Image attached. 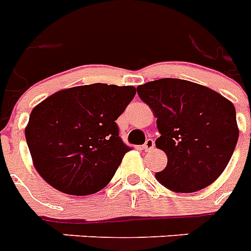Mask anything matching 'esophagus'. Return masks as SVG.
I'll return each mask as SVG.
<instances>
[{"instance_id":"34e87169","label":"esophagus","mask_w":251,"mask_h":251,"mask_svg":"<svg viewBox=\"0 0 251 251\" xmlns=\"http://www.w3.org/2000/svg\"><path fill=\"white\" fill-rule=\"evenodd\" d=\"M153 147H154V140L147 139L146 143H144V146H143V148H144V151H151V150H153Z\"/></svg>"}]
</instances>
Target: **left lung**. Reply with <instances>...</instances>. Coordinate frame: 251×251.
I'll use <instances>...</instances> for the list:
<instances>
[{
  "instance_id": "left-lung-1",
  "label": "left lung",
  "mask_w": 251,
  "mask_h": 251,
  "mask_svg": "<svg viewBox=\"0 0 251 251\" xmlns=\"http://www.w3.org/2000/svg\"><path fill=\"white\" fill-rule=\"evenodd\" d=\"M157 117L156 147L168 165L156 179L170 191L196 192L225 172L238 139L235 105L217 91L179 78L136 87Z\"/></svg>"
}]
</instances>
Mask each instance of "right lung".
I'll return each instance as SVG.
<instances>
[{
	"mask_svg": "<svg viewBox=\"0 0 251 251\" xmlns=\"http://www.w3.org/2000/svg\"><path fill=\"white\" fill-rule=\"evenodd\" d=\"M135 94L134 86L93 83L59 90L36 105L25 139L38 174L73 196L104 188L130 151L116 120Z\"/></svg>",
	"mask_w": 251,
	"mask_h": 251,
	"instance_id": "add662e5",
	"label": "right lung"
}]
</instances>
